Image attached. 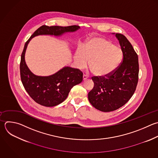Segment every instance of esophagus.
I'll return each mask as SVG.
<instances>
[{
  "mask_svg": "<svg viewBox=\"0 0 158 158\" xmlns=\"http://www.w3.org/2000/svg\"><path fill=\"white\" fill-rule=\"evenodd\" d=\"M88 78V76L87 75H83V80H86V79H87Z\"/></svg>",
  "mask_w": 158,
  "mask_h": 158,
  "instance_id": "esophagus-1",
  "label": "esophagus"
}]
</instances>
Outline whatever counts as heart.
I'll return each instance as SVG.
<instances>
[{"mask_svg":"<svg viewBox=\"0 0 158 158\" xmlns=\"http://www.w3.org/2000/svg\"><path fill=\"white\" fill-rule=\"evenodd\" d=\"M122 56L120 48L111 41L103 38H94L84 44L81 51L75 52V60L80 69L85 68L89 60L91 72L97 76H104L117 67Z\"/></svg>","mask_w":158,"mask_h":158,"instance_id":"heart-1","label":"heart"}]
</instances>
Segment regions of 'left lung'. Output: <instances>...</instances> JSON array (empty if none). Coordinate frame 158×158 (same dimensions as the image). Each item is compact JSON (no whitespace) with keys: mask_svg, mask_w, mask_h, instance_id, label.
Returning <instances> with one entry per match:
<instances>
[{"mask_svg":"<svg viewBox=\"0 0 158 158\" xmlns=\"http://www.w3.org/2000/svg\"><path fill=\"white\" fill-rule=\"evenodd\" d=\"M115 36L121 47L122 60L111 73L92 77L93 88L88 93L89 102L102 112H110L125 104L134 94L138 81V57L127 38Z\"/></svg>","mask_w":158,"mask_h":158,"instance_id":"left-lung-1","label":"left lung"}]
</instances>
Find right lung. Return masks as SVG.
Returning <instances> with one entry per match:
<instances>
[{
	"label": "right lung",
	"instance_id": "obj_1",
	"mask_svg": "<svg viewBox=\"0 0 158 158\" xmlns=\"http://www.w3.org/2000/svg\"><path fill=\"white\" fill-rule=\"evenodd\" d=\"M80 27L43 25L37 29L26 42L21 56L20 64L22 84L30 96L37 103L46 107H53L62 102L67 98L70 89L83 80V73L78 69L66 67L48 77L34 75L28 68L25 54L32 38L42 35L60 36L66 32L75 31Z\"/></svg>",
	"mask_w": 158,
	"mask_h": 158
}]
</instances>
